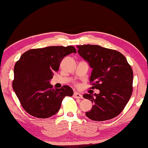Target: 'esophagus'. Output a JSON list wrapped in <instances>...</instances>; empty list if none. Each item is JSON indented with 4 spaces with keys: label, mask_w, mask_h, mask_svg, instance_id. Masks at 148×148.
Here are the masks:
<instances>
[{
    "label": "esophagus",
    "mask_w": 148,
    "mask_h": 148,
    "mask_svg": "<svg viewBox=\"0 0 148 148\" xmlns=\"http://www.w3.org/2000/svg\"><path fill=\"white\" fill-rule=\"evenodd\" d=\"M73 97L75 98H79V99H81V98H82V95L81 94H79V93L75 92H74L73 94Z\"/></svg>",
    "instance_id": "34e87169"
}]
</instances>
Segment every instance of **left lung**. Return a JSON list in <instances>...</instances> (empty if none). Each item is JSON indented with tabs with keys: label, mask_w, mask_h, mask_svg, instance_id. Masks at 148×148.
<instances>
[{
	"label": "left lung",
	"mask_w": 148,
	"mask_h": 148,
	"mask_svg": "<svg viewBox=\"0 0 148 148\" xmlns=\"http://www.w3.org/2000/svg\"><path fill=\"white\" fill-rule=\"evenodd\" d=\"M78 53L93 69L91 89L99 94L83 95L92 102V110L86 115L94 121H105L122 112L133 92V72L122 54L96 45H77Z\"/></svg>",
	"instance_id": "1"
}]
</instances>
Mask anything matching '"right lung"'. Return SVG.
<instances>
[{
	"label": "right lung",
	"instance_id": "1",
	"mask_svg": "<svg viewBox=\"0 0 148 148\" xmlns=\"http://www.w3.org/2000/svg\"><path fill=\"white\" fill-rule=\"evenodd\" d=\"M72 53H77L73 46H50L26 51L17 61L12 87L27 113L38 118H49L58 112L65 97L72 96L69 86L54 89L49 84L62 60Z\"/></svg>",
	"mask_w": 148,
	"mask_h": 148
}]
</instances>
